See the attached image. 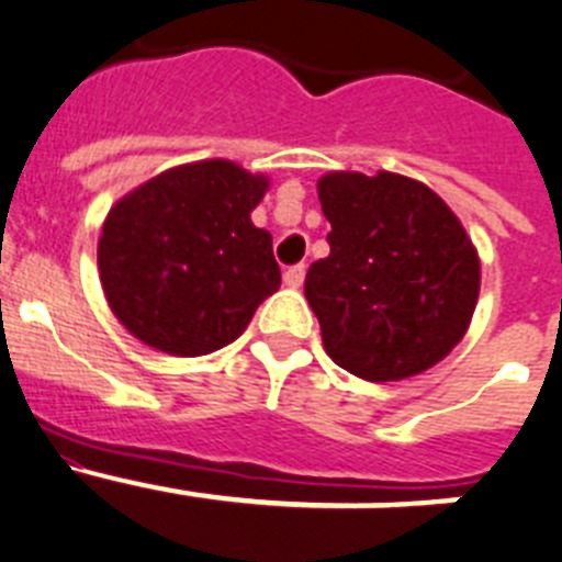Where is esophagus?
Listing matches in <instances>:
<instances>
[{
    "label": "esophagus",
    "instance_id": "34e87169",
    "mask_svg": "<svg viewBox=\"0 0 562 562\" xmlns=\"http://www.w3.org/2000/svg\"><path fill=\"white\" fill-rule=\"evenodd\" d=\"M282 280H285L288 288H300L302 282H305V266H291L285 274H282Z\"/></svg>",
    "mask_w": 562,
    "mask_h": 562
}]
</instances>
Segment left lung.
Listing matches in <instances>:
<instances>
[{"mask_svg": "<svg viewBox=\"0 0 562 562\" xmlns=\"http://www.w3.org/2000/svg\"><path fill=\"white\" fill-rule=\"evenodd\" d=\"M330 223L325 260L305 277L322 345L368 382L438 364L470 328L481 260L452 209L396 172H328L316 183Z\"/></svg>", "mask_w": 562, "mask_h": 562, "instance_id": "1", "label": "left lung"}]
</instances>
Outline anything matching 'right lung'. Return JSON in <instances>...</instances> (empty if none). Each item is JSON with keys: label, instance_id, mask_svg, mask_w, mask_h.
<instances>
[{"label": "right lung", "instance_id": "obj_1", "mask_svg": "<svg viewBox=\"0 0 562 562\" xmlns=\"http://www.w3.org/2000/svg\"><path fill=\"white\" fill-rule=\"evenodd\" d=\"M268 189L232 160L166 169L115 203L99 240L112 314L169 356L221 350L280 288L271 234L251 223Z\"/></svg>", "mask_w": 562, "mask_h": 562}]
</instances>
